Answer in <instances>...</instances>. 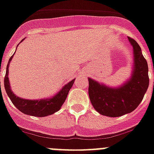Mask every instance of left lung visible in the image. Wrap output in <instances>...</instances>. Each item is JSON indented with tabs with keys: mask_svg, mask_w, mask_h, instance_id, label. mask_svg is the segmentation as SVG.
I'll use <instances>...</instances> for the list:
<instances>
[{
	"mask_svg": "<svg viewBox=\"0 0 154 154\" xmlns=\"http://www.w3.org/2000/svg\"><path fill=\"white\" fill-rule=\"evenodd\" d=\"M134 49L131 77L122 85L112 88L88 78V96L95 109L108 117L131 113L142 102L149 86L148 65L138 42L128 37Z\"/></svg>",
	"mask_w": 154,
	"mask_h": 154,
	"instance_id": "obj_1",
	"label": "left lung"
}]
</instances>
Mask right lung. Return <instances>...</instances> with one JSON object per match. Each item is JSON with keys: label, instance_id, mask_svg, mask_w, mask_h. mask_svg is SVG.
Here are the masks:
<instances>
[{"label": "right lung", "instance_id": "add662e5", "mask_svg": "<svg viewBox=\"0 0 154 154\" xmlns=\"http://www.w3.org/2000/svg\"><path fill=\"white\" fill-rule=\"evenodd\" d=\"M12 57L13 55L10 57L8 65H7L4 83H5V88L6 92L15 107L23 114L36 116V117H44V116H50L60 110L66 100V97L68 96L69 91L72 88L75 80H72L69 83L66 84L57 94L54 95L51 98L42 99V100H26V99L20 98L16 96V94L12 92L9 80H8V66H9L11 60L12 59Z\"/></svg>", "mask_w": 154, "mask_h": 154}]
</instances>
